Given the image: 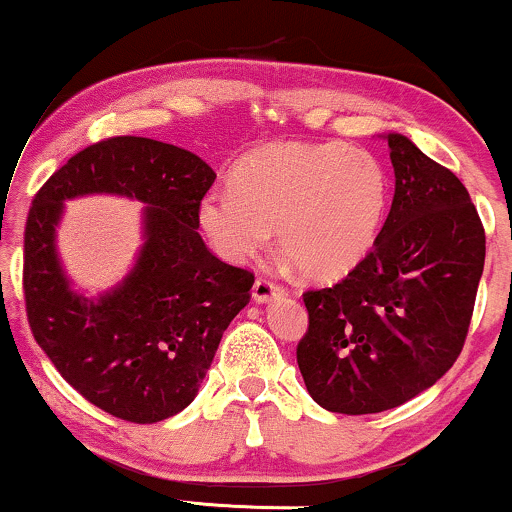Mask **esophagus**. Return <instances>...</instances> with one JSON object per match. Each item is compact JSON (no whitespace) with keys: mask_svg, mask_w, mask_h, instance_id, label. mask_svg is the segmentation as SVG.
Masks as SVG:
<instances>
[{"mask_svg":"<svg viewBox=\"0 0 512 512\" xmlns=\"http://www.w3.org/2000/svg\"><path fill=\"white\" fill-rule=\"evenodd\" d=\"M284 293H286L284 286H279L272 279H262V276L255 281V286H252V298H255L257 303H269L274 301V298L284 296Z\"/></svg>","mask_w":512,"mask_h":512,"instance_id":"obj_1","label":"esophagus"}]
</instances>
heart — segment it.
<instances>
[{"mask_svg": "<svg viewBox=\"0 0 512 512\" xmlns=\"http://www.w3.org/2000/svg\"><path fill=\"white\" fill-rule=\"evenodd\" d=\"M390 204V178L378 156L342 142L272 144L250 151L231 175L199 199L197 221L226 262L243 264L281 248L317 281L342 279L373 250Z\"/></svg>", "mask_w": 512, "mask_h": 512, "instance_id": "b5f03b06", "label": "heart"}]
</instances>
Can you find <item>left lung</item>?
<instances>
[{
  "label": "left lung",
  "instance_id": "1",
  "mask_svg": "<svg viewBox=\"0 0 512 512\" xmlns=\"http://www.w3.org/2000/svg\"><path fill=\"white\" fill-rule=\"evenodd\" d=\"M395 197L368 257L332 289L303 293L298 368L337 414H378L438 383L472 320L486 236L460 178L387 134Z\"/></svg>",
  "mask_w": 512,
  "mask_h": 512
}]
</instances>
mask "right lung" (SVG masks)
<instances>
[{
	"label": "right lung",
	"instance_id": "1",
	"mask_svg": "<svg viewBox=\"0 0 512 512\" xmlns=\"http://www.w3.org/2000/svg\"><path fill=\"white\" fill-rule=\"evenodd\" d=\"M214 180L192 151L113 137L69 158L28 211L23 293L35 342L81 397L117 419L156 424L185 409L226 327L250 303L252 272L211 255L197 233L199 199ZM84 194L147 204L133 272L98 299L68 286L54 245L63 202Z\"/></svg>",
	"mask_w": 512,
	"mask_h": 512
}]
</instances>
